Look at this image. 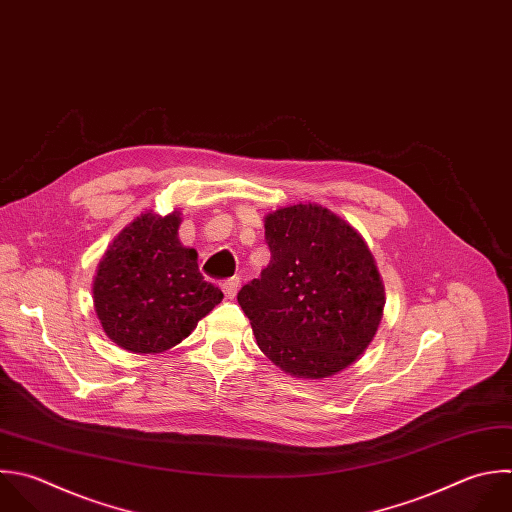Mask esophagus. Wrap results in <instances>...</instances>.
I'll use <instances>...</instances> for the list:
<instances>
[{"mask_svg":"<svg viewBox=\"0 0 512 512\" xmlns=\"http://www.w3.org/2000/svg\"><path fill=\"white\" fill-rule=\"evenodd\" d=\"M238 288H240V280H238V278H230V280H224V282H222V292H224V296H226L228 300L236 298Z\"/></svg>","mask_w":512,"mask_h":512,"instance_id":"esophagus-1","label":"esophagus"}]
</instances>
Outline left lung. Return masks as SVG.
<instances>
[{
	"label": "left lung",
	"instance_id": "left-lung-1",
	"mask_svg": "<svg viewBox=\"0 0 512 512\" xmlns=\"http://www.w3.org/2000/svg\"><path fill=\"white\" fill-rule=\"evenodd\" d=\"M270 264L238 304L260 350L286 374L322 380L354 364L384 310V284L364 238L320 204L264 218Z\"/></svg>",
	"mask_w": 512,
	"mask_h": 512
}]
</instances>
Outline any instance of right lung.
Segmentation results:
<instances>
[{"label": "right lung", "instance_id": "1", "mask_svg": "<svg viewBox=\"0 0 512 512\" xmlns=\"http://www.w3.org/2000/svg\"><path fill=\"white\" fill-rule=\"evenodd\" d=\"M178 210H146L104 252L92 298L106 336L134 354H160L192 334L224 294L198 270V252L178 238Z\"/></svg>", "mask_w": 512, "mask_h": 512}]
</instances>
